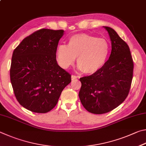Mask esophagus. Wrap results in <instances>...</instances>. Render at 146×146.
Wrapping results in <instances>:
<instances>
[{
    "instance_id": "1",
    "label": "esophagus",
    "mask_w": 146,
    "mask_h": 146,
    "mask_svg": "<svg viewBox=\"0 0 146 146\" xmlns=\"http://www.w3.org/2000/svg\"><path fill=\"white\" fill-rule=\"evenodd\" d=\"M79 77L78 76H74V75H72V76H71V78H72V80H75L76 79H77V78H78Z\"/></svg>"
}]
</instances>
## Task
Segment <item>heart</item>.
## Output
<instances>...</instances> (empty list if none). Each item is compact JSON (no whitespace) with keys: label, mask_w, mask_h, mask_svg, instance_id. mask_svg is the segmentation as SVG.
Listing matches in <instances>:
<instances>
[{"label":"heart","mask_w":146,"mask_h":146,"mask_svg":"<svg viewBox=\"0 0 146 146\" xmlns=\"http://www.w3.org/2000/svg\"><path fill=\"white\" fill-rule=\"evenodd\" d=\"M110 49L105 39L88 34H78L69 38L67 45L58 46L56 60L61 67L67 69L77 58L78 68L86 74H93L105 65Z\"/></svg>","instance_id":"1"}]
</instances>
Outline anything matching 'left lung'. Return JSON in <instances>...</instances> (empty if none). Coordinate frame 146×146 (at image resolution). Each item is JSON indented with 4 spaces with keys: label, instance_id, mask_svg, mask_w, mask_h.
I'll return each instance as SVG.
<instances>
[{
    "label": "left lung",
    "instance_id": "obj_1",
    "mask_svg": "<svg viewBox=\"0 0 146 146\" xmlns=\"http://www.w3.org/2000/svg\"><path fill=\"white\" fill-rule=\"evenodd\" d=\"M111 42L108 60L98 72L81 78L79 97L86 110L103 114L119 106L128 96L133 74L129 46L111 27L104 26Z\"/></svg>",
    "mask_w": 146,
    "mask_h": 146
}]
</instances>
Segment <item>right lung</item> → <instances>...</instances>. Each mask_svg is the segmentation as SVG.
Listing matches in <instances>:
<instances>
[{"label": "right lung", "mask_w": 146, "mask_h": 146, "mask_svg": "<svg viewBox=\"0 0 146 146\" xmlns=\"http://www.w3.org/2000/svg\"><path fill=\"white\" fill-rule=\"evenodd\" d=\"M63 30L42 29L23 40L13 53L10 80L17 101L35 113L50 111L71 75L56 59Z\"/></svg>", "instance_id": "1"}]
</instances>
